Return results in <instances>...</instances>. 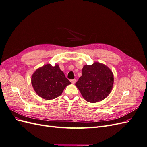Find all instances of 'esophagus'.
Masks as SVG:
<instances>
[{"label": "esophagus", "mask_w": 147, "mask_h": 147, "mask_svg": "<svg viewBox=\"0 0 147 147\" xmlns=\"http://www.w3.org/2000/svg\"><path fill=\"white\" fill-rule=\"evenodd\" d=\"M77 82V80L76 79H72V80H70V82L72 83V84L75 83V82Z\"/></svg>", "instance_id": "34e87169"}]
</instances>
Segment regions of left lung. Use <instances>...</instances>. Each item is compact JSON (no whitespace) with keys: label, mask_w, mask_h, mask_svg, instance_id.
<instances>
[{"label":"left lung","mask_w":147,"mask_h":147,"mask_svg":"<svg viewBox=\"0 0 147 147\" xmlns=\"http://www.w3.org/2000/svg\"><path fill=\"white\" fill-rule=\"evenodd\" d=\"M113 74L105 65L95 62L85 65L75 85L83 98L91 103L101 101L109 96L113 86Z\"/></svg>","instance_id":"1"}]
</instances>
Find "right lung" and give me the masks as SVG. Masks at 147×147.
<instances>
[{"label": "right lung", "instance_id": "add662e5", "mask_svg": "<svg viewBox=\"0 0 147 147\" xmlns=\"http://www.w3.org/2000/svg\"><path fill=\"white\" fill-rule=\"evenodd\" d=\"M31 83L39 96L45 100H51L59 96L71 83L58 64L52 66L48 64L35 70L32 75Z\"/></svg>", "mask_w": 147, "mask_h": 147}]
</instances>
